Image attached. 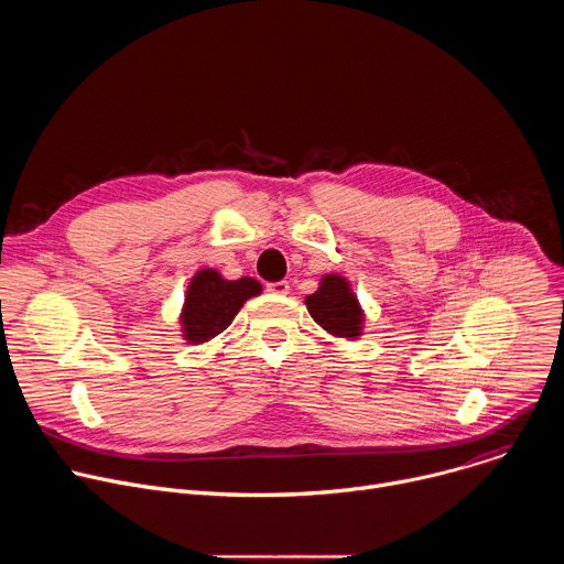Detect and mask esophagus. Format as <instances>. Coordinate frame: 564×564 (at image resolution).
Masks as SVG:
<instances>
[{"mask_svg": "<svg viewBox=\"0 0 564 564\" xmlns=\"http://www.w3.org/2000/svg\"><path fill=\"white\" fill-rule=\"evenodd\" d=\"M265 288L272 294H288L290 292V283L288 281H274V283H268Z\"/></svg>", "mask_w": 564, "mask_h": 564, "instance_id": "obj_1", "label": "esophagus"}]
</instances>
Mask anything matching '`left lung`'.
I'll return each instance as SVG.
<instances>
[{"instance_id":"left-lung-1","label":"left lung","mask_w":564,"mask_h":564,"mask_svg":"<svg viewBox=\"0 0 564 564\" xmlns=\"http://www.w3.org/2000/svg\"><path fill=\"white\" fill-rule=\"evenodd\" d=\"M310 316L316 324L335 337L355 339L361 335V307L352 294L346 279L339 274H328L321 279V285L314 294L305 299Z\"/></svg>"}]
</instances>
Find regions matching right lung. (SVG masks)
<instances>
[{
  "instance_id": "obj_1",
  "label": "right lung",
  "mask_w": 564,
  "mask_h": 564,
  "mask_svg": "<svg viewBox=\"0 0 564 564\" xmlns=\"http://www.w3.org/2000/svg\"><path fill=\"white\" fill-rule=\"evenodd\" d=\"M261 294V283L243 276L223 279L216 270H200L187 290L183 307V333L192 344H205L220 335L250 296Z\"/></svg>"
}]
</instances>
